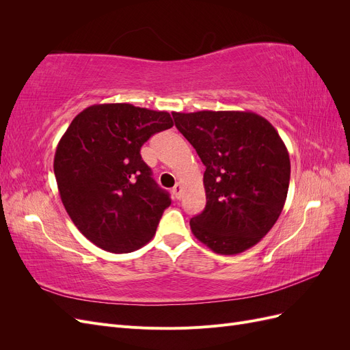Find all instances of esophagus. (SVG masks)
<instances>
[{
    "label": "esophagus",
    "instance_id": "34e87169",
    "mask_svg": "<svg viewBox=\"0 0 350 350\" xmlns=\"http://www.w3.org/2000/svg\"><path fill=\"white\" fill-rule=\"evenodd\" d=\"M172 196H174L176 200L181 198V185L176 184V185L172 188Z\"/></svg>",
    "mask_w": 350,
    "mask_h": 350
}]
</instances>
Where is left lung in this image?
<instances>
[{
    "label": "left lung",
    "instance_id": "left-lung-1",
    "mask_svg": "<svg viewBox=\"0 0 350 350\" xmlns=\"http://www.w3.org/2000/svg\"><path fill=\"white\" fill-rule=\"evenodd\" d=\"M172 116L206 166V207L189 220L194 237L224 256L254 247L276 224L288 196L291 161L279 133L248 111Z\"/></svg>",
    "mask_w": 350,
    "mask_h": 350
}]
</instances>
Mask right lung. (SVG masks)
<instances>
[{
    "mask_svg": "<svg viewBox=\"0 0 350 350\" xmlns=\"http://www.w3.org/2000/svg\"><path fill=\"white\" fill-rule=\"evenodd\" d=\"M172 125L165 111L103 103L81 111L61 137L54 157L61 201L96 247L125 254L154 237L171 198L154 183L140 149Z\"/></svg>",
    "mask_w": 350,
    "mask_h": 350,
    "instance_id": "add662e5",
    "label": "right lung"
}]
</instances>
